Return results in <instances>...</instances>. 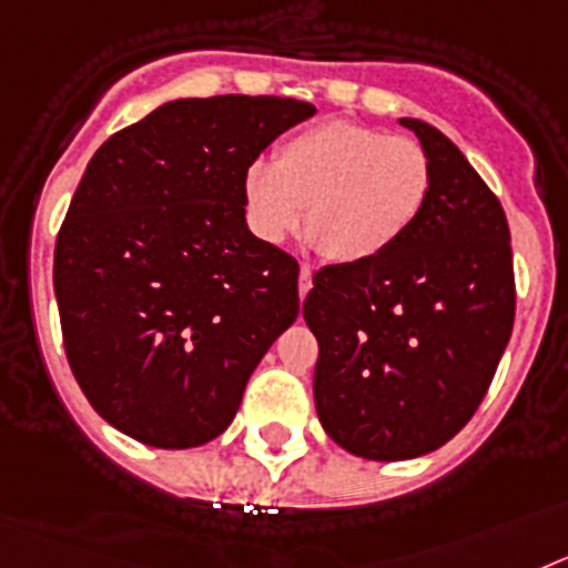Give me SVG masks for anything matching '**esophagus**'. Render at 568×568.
I'll use <instances>...</instances> for the list:
<instances>
[{
  "instance_id": "34e87169",
  "label": "esophagus",
  "mask_w": 568,
  "mask_h": 568,
  "mask_svg": "<svg viewBox=\"0 0 568 568\" xmlns=\"http://www.w3.org/2000/svg\"><path fill=\"white\" fill-rule=\"evenodd\" d=\"M312 277H314L312 265H303V268H300V297H305V294L312 291Z\"/></svg>"
}]
</instances>
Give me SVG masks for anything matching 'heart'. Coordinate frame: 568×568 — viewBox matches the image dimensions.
<instances>
[{"label": "heart", "mask_w": 568, "mask_h": 568, "mask_svg": "<svg viewBox=\"0 0 568 568\" xmlns=\"http://www.w3.org/2000/svg\"><path fill=\"white\" fill-rule=\"evenodd\" d=\"M432 189V162L412 136L352 120L303 128L277 162H251L245 214L256 236L283 243L303 223L328 263H374L408 234Z\"/></svg>", "instance_id": "b5f03b06"}]
</instances>
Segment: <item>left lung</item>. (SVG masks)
<instances>
[{
	"label": "left lung",
	"instance_id": "left-lung-1",
	"mask_svg": "<svg viewBox=\"0 0 568 568\" xmlns=\"http://www.w3.org/2000/svg\"><path fill=\"white\" fill-rule=\"evenodd\" d=\"M432 162L417 223L374 263L325 265L303 303L317 417L366 460H412L471 420L515 325L509 223L460 148L400 120Z\"/></svg>",
	"mask_w": 568,
	"mask_h": 568
}]
</instances>
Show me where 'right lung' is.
<instances>
[{
	"mask_svg": "<svg viewBox=\"0 0 568 568\" xmlns=\"http://www.w3.org/2000/svg\"><path fill=\"white\" fill-rule=\"evenodd\" d=\"M312 102L174 100L102 142L53 251L71 372L102 420L156 448L214 440L300 314L297 260L245 223L251 162Z\"/></svg>",
	"mask_w": 568,
	"mask_h": 568,
	"instance_id": "obj_1",
	"label": "right lung"
}]
</instances>
